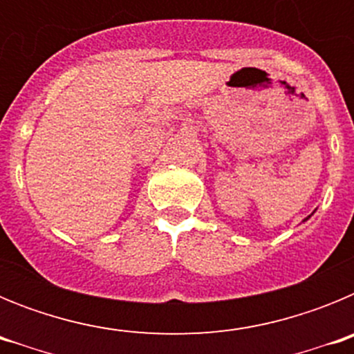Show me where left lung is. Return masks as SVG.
Here are the masks:
<instances>
[{
  "label": "left lung",
  "mask_w": 354,
  "mask_h": 354,
  "mask_svg": "<svg viewBox=\"0 0 354 354\" xmlns=\"http://www.w3.org/2000/svg\"><path fill=\"white\" fill-rule=\"evenodd\" d=\"M308 218H310V216H308ZM308 218H305V220H303V221H306V220H308Z\"/></svg>",
  "instance_id": "obj_1"
}]
</instances>
